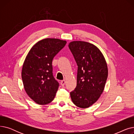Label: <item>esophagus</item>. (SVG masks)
I'll use <instances>...</instances> for the list:
<instances>
[{
  "mask_svg": "<svg viewBox=\"0 0 134 134\" xmlns=\"http://www.w3.org/2000/svg\"><path fill=\"white\" fill-rule=\"evenodd\" d=\"M65 83H66V81H65V80H62V81H61V86H64V85H65Z\"/></svg>",
  "mask_w": 134,
  "mask_h": 134,
  "instance_id": "1",
  "label": "esophagus"
}]
</instances>
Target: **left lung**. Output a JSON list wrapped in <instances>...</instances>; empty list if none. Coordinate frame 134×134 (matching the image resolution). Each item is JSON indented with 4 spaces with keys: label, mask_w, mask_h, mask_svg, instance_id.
<instances>
[{
    "label": "left lung",
    "mask_w": 134,
    "mask_h": 134,
    "mask_svg": "<svg viewBox=\"0 0 134 134\" xmlns=\"http://www.w3.org/2000/svg\"><path fill=\"white\" fill-rule=\"evenodd\" d=\"M68 47L78 65L76 86L70 94L74 105L86 109L95 103L103 92L108 75L107 63L93 44L75 41Z\"/></svg>",
    "instance_id": "1"
}]
</instances>
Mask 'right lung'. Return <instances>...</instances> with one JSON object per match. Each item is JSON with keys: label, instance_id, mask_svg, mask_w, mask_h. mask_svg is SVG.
Returning <instances> with one entry per match:
<instances>
[{"label": "right lung", "instance_id": "1", "mask_svg": "<svg viewBox=\"0 0 134 134\" xmlns=\"http://www.w3.org/2000/svg\"><path fill=\"white\" fill-rule=\"evenodd\" d=\"M66 43L58 38H45L34 45L26 56L22 70L24 87L38 104H48L54 99L59 83L53 75L52 61Z\"/></svg>", "mask_w": 134, "mask_h": 134}]
</instances>
